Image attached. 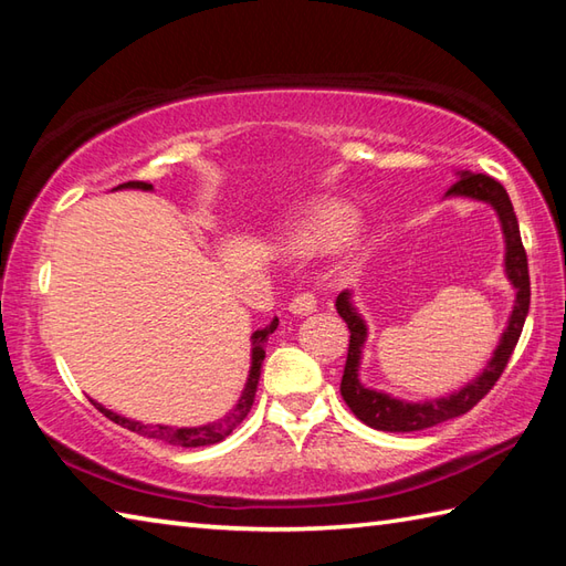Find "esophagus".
<instances>
[{
    "instance_id": "esophagus-1",
    "label": "esophagus",
    "mask_w": 566,
    "mask_h": 566,
    "mask_svg": "<svg viewBox=\"0 0 566 566\" xmlns=\"http://www.w3.org/2000/svg\"><path fill=\"white\" fill-rule=\"evenodd\" d=\"M290 311H292V314H296V316L314 314V311H316V296L311 294V292L296 294V296L292 298V302H290Z\"/></svg>"
}]
</instances>
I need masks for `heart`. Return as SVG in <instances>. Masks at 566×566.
Wrapping results in <instances>:
<instances>
[{
    "label": "heart",
    "instance_id": "1",
    "mask_svg": "<svg viewBox=\"0 0 566 566\" xmlns=\"http://www.w3.org/2000/svg\"><path fill=\"white\" fill-rule=\"evenodd\" d=\"M347 223H350V216H347L345 209L335 207V203H321V207L311 209L306 219L298 223L294 243L298 250L326 248L345 231Z\"/></svg>",
    "mask_w": 566,
    "mask_h": 566
}]
</instances>
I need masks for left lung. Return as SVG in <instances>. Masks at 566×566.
<instances>
[{"label": "left lung", "mask_w": 566, "mask_h": 566, "mask_svg": "<svg viewBox=\"0 0 566 566\" xmlns=\"http://www.w3.org/2000/svg\"><path fill=\"white\" fill-rule=\"evenodd\" d=\"M448 197H469V199L486 201L499 213L503 235H506V274L511 284L515 286V306L509 318V328L503 331L501 343L494 350L491 363L474 381H469L460 391L444 396V399L408 403L401 399H394L389 394L365 389L363 384H359L357 379L359 353H363V345L367 340V326L350 304V292H343L338 298H335V308H338L340 318L347 323V331H350V345H347L340 394L345 403L350 406V411L369 428L387 430V432H413V430L432 428L438 423H444V420L472 411V408L482 401L491 391V387L499 381L501 371L506 369L509 359L523 333L527 308H531V274H527V255L521 240L518 219H515L513 203L509 199V191L503 189V185L496 182L494 177L462 172V177L448 189Z\"/></svg>", "instance_id": "1"}]
</instances>
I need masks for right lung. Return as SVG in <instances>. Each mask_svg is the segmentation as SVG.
Segmentation results:
<instances>
[{
    "instance_id": "right-lung-1",
    "label": "right lung",
    "mask_w": 566,
    "mask_h": 566,
    "mask_svg": "<svg viewBox=\"0 0 566 566\" xmlns=\"http://www.w3.org/2000/svg\"><path fill=\"white\" fill-rule=\"evenodd\" d=\"M116 189H153V185L148 182H124L118 185ZM280 326V318H274L270 326H264L260 331L252 333V365H250V375H248V384L243 389V396H240V401L235 403V408L231 413H226L223 418L216 420V423L209 426H199V428H167V426H146V423H138V420H130L124 416H116L109 408H104L102 403L92 401L94 406L99 408V411L118 423L122 428L130 430V432H138L143 438H153V440H163L167 444H177V448H203V444H213V442H221L223 438L231 436V432L243 423L245 416L250 413L252 401H255V391H258V381H260V369H262V359H264V343H268L270 335Z\"/></svg>"
}]
</instances>
